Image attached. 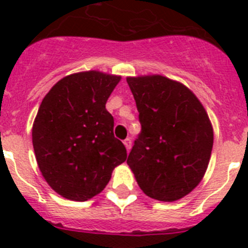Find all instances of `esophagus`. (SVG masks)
I'll list each match as a JSON object with an SVG mask.
<instances>
[{
  "instance_id": "esophagus-1",
  "label": "esophagus",
  "mask_w": 248,
  "mask_h": 248,
  "mask_svg": "<svg viewBox=\"0 0 248 248\" xmlns=\"http://www.w3.org/2000/svg\"><path fill=\"white\" fill-rule=\"evenodd\" d=\"M124 145H125L126 150L130 151V149H131V140H130V138H128V139L124 140Z\"/></svg>"
}]
</instances>
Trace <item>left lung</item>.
Instances as JSON below:
<instances>
[{
  "instance_id": "obj_1",
  "label": "left lung",
  "mask_w": 248,
  "mask_h": 248,
  "mask_svg": "<svg viewBox=\"0 0 248 248\" xmlns=\"http://www.w3.org/2000/svg\"><path fill=\"white\" fill-rule=\"evenodd\" d=\"M126 82L141 124L126 163L146 196L180 200L209 166L214 129L207 111L192 91L168 77H128Z\"/></svg>"
}]
</instances>
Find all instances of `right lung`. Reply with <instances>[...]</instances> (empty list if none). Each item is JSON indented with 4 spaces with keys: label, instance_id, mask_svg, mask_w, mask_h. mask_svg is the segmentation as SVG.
<instances>
[{
    "label": "right lung",
    "instance_id": "obj_1",
    "mask_svg": "<svg viewBox=\"0 0 248 248\" xmlns=\"http://www.w3.org/2000/svg\"><path fill=\"white\" fill-rule=\"evenodd\" d=\"M122 77L100 71L69 74L50 88L32 126L37 164L48 185L68 200L100 194L126 160L114 138L107 100Z\"/></svg>",
    "mask_w": 248,
    "mask_h": 248
}]
</instances>
